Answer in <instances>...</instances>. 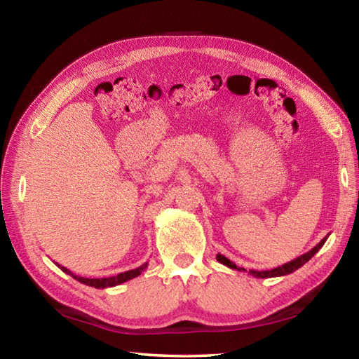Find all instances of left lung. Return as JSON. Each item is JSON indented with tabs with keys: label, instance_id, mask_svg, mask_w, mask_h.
I'll return each mask as SVG.
<instances>
[{
	"label": "left lung",
	"instance_id": "1",
	"mask_svg": "<svg viewBox=\"0 0 359 359\" xmlns=\"http://www.w3.org/2000/svg\"><path fill=\"white\" fill-rule=\"evenodd\" d=\"M327 238H329V236H325V238L318 243L316 247H313L311 248L310 251H307L306 255H302V256H299V257H296V259H293V261H290V262H287V264H284V265H280V266H276V269H273V270H264V271H257V270H250L248 273L251 274V276H255V278H261V279H266V278H276V276H285V274H290V273H293V271H296L297 269H301V266L306 264V262H309L311 257H313L319 250H321V247L324 245L325 243V241H327ZM216 259L217 261L220 262V264H224L225 266H228V269H233V270H239V271H245V269H239L238 265H236L234 262H231L230 259H226L225 256H222V255H217L216 256Z\"/></svg>",
	"mask_w": 359,
	"mask_h": 359
}]
</instances>
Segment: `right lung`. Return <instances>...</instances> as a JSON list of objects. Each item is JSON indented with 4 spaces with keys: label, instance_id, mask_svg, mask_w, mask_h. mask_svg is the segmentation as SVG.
Wrapping results in <instances>:
<instances>
[{
    "label": "right lung",
    "instance_id": "obj_1",
    "mask_svg": "<svg viewBox=\"0 0 359 359\" xmlns=\"http://www.w3.org/2000/svg\"><path fill=\"white\" fill-rule=\"evenodd\" d=\"M58 269H62L66 274H69V276H72L75 280L81 282V284L85 285H89V287H95V288H108V287H116V285H120L123 284V282L129 280V279H134L139 276V274H142V271L147 270L148 266V262H144L143 265L137 266V269L134 270H129V271H125V273H120L117 274V276H111V278H100V279H89V278H81V276H77V274H74L71 270H67L66 266H62L60 264H57Z\"/></svg>",
    "mask_w": 359,
    "mask_h": 359
}]
</instances>
